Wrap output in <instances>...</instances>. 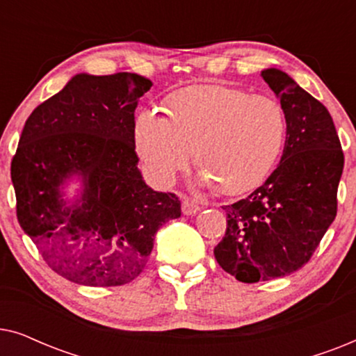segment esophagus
<instances>
[{
    "instance_id": "1",
    "label": "esophagus",
    "mask_w": 356,
    "mask_h": 356,
    "mask_svg": "<svg viewBox=\"0 0 356 356\" xmlns=\"http://www.w3.org/2000/svg\"><path fill=\"white\" fill-rule=\"evenodd\" d=\"M181 211H183L184 216H194V213H197L199 211H201V206H199L196 201H193V199L183 197Z\"/></svg>"
}]
</instances>
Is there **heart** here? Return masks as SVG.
I'll list each match as a JSON object with an SVG mask.
<instances>
[{
  "label": "heart",
  "instance_id": "obj_1",
  "mask_svg": "<svg viewBox=\"0 0 356 356\" xmlns=\"http://www.w3.org/2000/svg\"><path fill=\"white\" fill-rule=\"evenodd\" d=\"M163 111H139L133 129L136 150L162 186L186 167L193 150L204 186L240 196L264 181L284 149L286 116L269 95L202 84L168 95Z\"/></svg>",
  "mask_w": 356,
  "mask_h": 356
}]
</instances>
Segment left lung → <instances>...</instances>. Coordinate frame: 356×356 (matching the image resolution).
Returning a JSON list of instances; mask_svg holds the SVG:
<instances>
[{"mask_svg": "<svg viewBox=\"0 0 356 356\" xmlns=\"http://www.w3.org/2000/svg\"><path fill=\"white\" fill-rule=\"evenodd\" d=\"M286 116L280 163L250 196L225 206L218 266L245 284L298 270L337 216L343 152L332 116L284 71L261 72Z\"/></svg>", "mask_w": 356, "mask_h": 356, "instance_id": "1", "label": "left lung"}]
</instances>
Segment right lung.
<instances>
[{"instance_id": "right-lung-1", "label": "right lung", "mask_w": 356, "mask_h": 356, "mask_svg": "<svg viewBox=\"0 0 356 356\" xmlns=\"http://www.w3.org/2000/svg\"><path fill=\"white\" fill-rule=\"evenodd\" d=\"M152 82L134 72L77 74L24 124L11 162L19 225L58 275L87 286L133 282L165 222L181 216L173 193L144 183L134 145V110ZM85 184L67 208L59 186Z\"/></svg>"}]
</instances>
